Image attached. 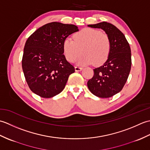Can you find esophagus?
I'll return each mask as SVG.
<instances>
[{"mask_svg": "<svg viewBox=\"0 0 150 150\" xmlns=\"http://www.w3.org/2000/svg\"><path fill=\"white\" fill-rule=\"evenodd\" d=\"M75 69L76 71H80L82 69V68H81V67H79V66H75Z\"/></svg>", "mask_w": 150, "mask_h": 150, "instance_id": "1", "label": "esophagus"}]
</instances>
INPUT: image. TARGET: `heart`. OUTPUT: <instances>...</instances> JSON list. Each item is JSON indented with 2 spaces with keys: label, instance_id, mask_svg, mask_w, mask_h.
Wrapping results in <instances>:
<instances>
[{
  "label": "heart",
  "instance_id": "b5f03b06",
  "mask_svg": "<svg viewBox=\"0 0 150 150\" xmlns=\"http://www.w3.org/2000/svg\"><path fill=\"white\" fill-rule=\"evenodd\" d=\"M66 59L73 62L81 55V49L84 54L79 60L81 65L95 66L103 64L110 55L111 42L109 37L105 33L93 28H85L74 35V39L66 38L62 44Z\"/></svg>",
  "mask_w": 150,
  "mask_h": 150
}]
</instances>
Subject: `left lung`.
<instances>
[{
	"instance_id": "8db88e82",
	"label": "left lung",
	"mask_w": 150,
	"mask_h": 150,
	"mask_svg": "<svg viewBox=\"0 0 150 150\" xmlns=\"http://www.w3.org/2000/svg\"><path fill=\"white\" fill-rule=\"evenodd\" d=\"M100 28L109 37L111 50L108 60L103 66L93 69V77L88 81V87L94 95L109 98L122 90L128 78L132 66L131 49L124 35L106 22L88 25Z\"/></svg>"
}]
</instances>
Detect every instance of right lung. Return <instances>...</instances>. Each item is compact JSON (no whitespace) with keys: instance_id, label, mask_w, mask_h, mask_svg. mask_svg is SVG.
I'll use <instances>...</instances> for the list:
<instances>
[{"instance_id":"right-lung-1","label":"right lung","mask_w":150,"mask_h":150,"mask_svg":"<svg viewBox=\"0 0 150 150\" xmlns=\"http://www.w3.org/2000/svg\"><path fill=\"white\" fill-rule=\"evenodd\" d=\"M78 27L53 22L37 29L25 44L22 67L27 84L34 93L43 98L59 94L75 68L64 55L62 44Z\"/></svg>"}]
</instances>
